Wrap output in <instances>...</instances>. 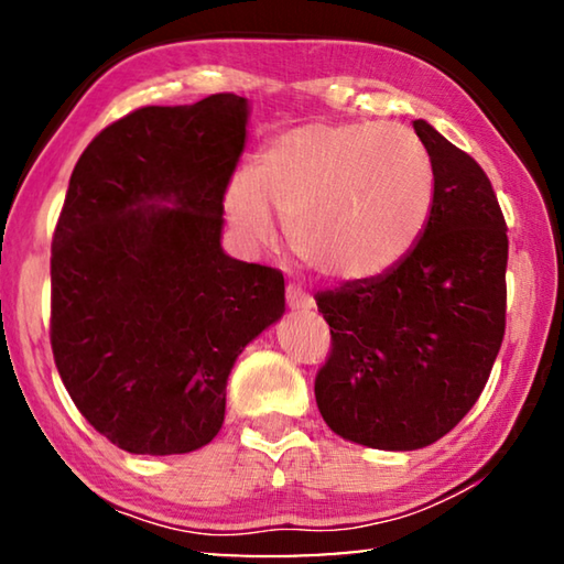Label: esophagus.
<instances>
[{
    "mask_svg": "<svg viewBox=\"0 0 564 564\" xmlns=\"http://www.w3.org/2000/svg\"><path fill=\"white\" fill-rule=\"evenodd\" d=\"M285 303H289L291 311H308L313 308V295L308 291H303L301 285L291 283L289 289H285Z\"/></svg>",
    "mask_w": 564,
    "mask_h": 564,
    "instance_id": "obj_1",
    "label": "esophagus"
}]
</instances>
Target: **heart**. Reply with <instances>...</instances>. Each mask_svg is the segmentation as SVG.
Wrapping results in <instances>:
<instances>
[{
    "mask_svg": "<svg viewBox=\"0 0 564 564\" xmlns=\"http://www.w3.org/2000/svg\"><path fill=\"white\" fill-rule=\"evenodd\" d=\"M435 171L413 131L373 121H313L273 137L251 174L226 191V216L248 246L275 243L289 226L305 269L362 283L405 259L423 236Z\"/></svg>",
    "mask_w": 564,
    "mask_h": 564,
    "instance_id": "obj_1",
    "label": "heart"
}]
</instances>
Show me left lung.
Here are the masks:
<instances>
[{
    "instance_id": "8db88e82",
    "label": "left lung",
    "mask_w": 564,
    "mask_h": 564,
    "mask_svg": "<svg viewBox=\"0 0 564 564\" xmlns=\"http://www.w3.org/2000/svg\"><path fill=\"white\" fill-rule=\"evenodd\" d=\"M435 171L431 218L403 261L316 295L330 356L316 403L333 433L376 451H417L460 423L505 336L508 226L480 164L423 119Z\"/></svg>"
}]
</instances>
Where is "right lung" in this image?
<instances>
[{
  "instance_id": "right-lung-1",
  "label": "right lung",
  "mask_w": 564,
  "mask_h": 564,
  "mask_svg": "<svg viewBox=\"0 0 564 564\" xmlns=\"http://www.w3.org/2000/svg\"><path fill=\"white\" fill-rule=\"evenodd\" d=\"M246 121L236 94L144 107L72 171L52 241V352L79 413L127 453L212 443L236 358L285 311L281 271L221 248Z\"/></svg>"
}]
</instances>
